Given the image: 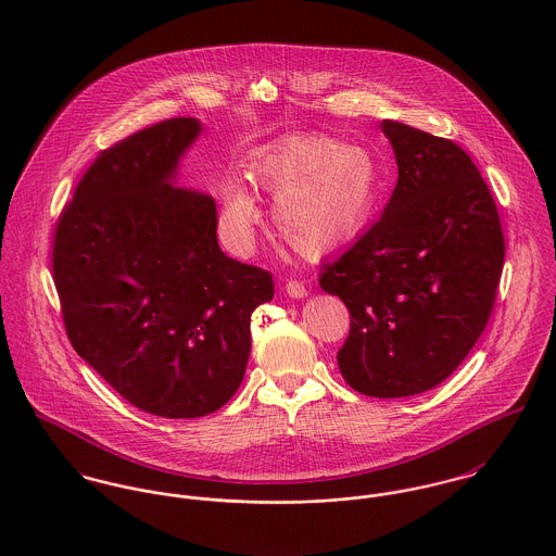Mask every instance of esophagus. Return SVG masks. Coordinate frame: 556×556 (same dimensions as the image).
Masks as SVG:
<instances>
[{
    "label": "esophagus",
    "instance_id": "34e87169",
    "mask_svg": "<svg viewBox=\"0 0 556 556\" xmlns=\"http://www.w3.org/2000/svg\"><path fill=\"white\" fill-rule=\"evenodd\" d=\"M285 291H287V295L293 298V300H302V298L308 295V289H306L302 282H298V280H289V282L285 285Z\"/></svg>",
    "mask_w": 556,
    "mask_h": 556
}]
</instances>
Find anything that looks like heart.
<instances>
[{
  "label": "heart",
  "instance_id": "heart-1",
  "mask_svg": "<svg viewBox=\"0 0 556 556\" xmlns=\"http://www.w3.org/2000/svg\"><path fill=\"white\" fill-rule=\"evenodd\" d=\"M250 177L271 199L278 236L302 256H323L357 238L383 199L377 159L327 135L276 141L250 160ZM261 210L243 181L220 192L218 229L225 243L248 254L256 243Z\"/></svg>",
  "mask_w": 556,
  "mask_h": 556
}]
</instances>
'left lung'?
Segmentation results:
<instances>
[{"label": "left lung", "instance_id": "8db88e82", "mask_svg": "<svg viewBox=\"0 0 556 556\" xmlns=\"http://www.w3.org/2000/svg\"><path fill=\"white\" fill-rule=\"evenodd\" d=\"M397 184L381 218L318 285L351 331L344 381L372 397L415 396L445 381L476 346L494 306L505 243L494 199L456 143L383 119Z\"/></svg>", "mask_w": 556, "mask_h": 556}]
</instances>
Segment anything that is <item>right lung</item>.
Wrapping results in <instances>:
<instances>
[{"label": "right lung", "mask_w": 556, "mask_h": 556, "mask_svg": "<svg viewBox=\"0 0 556 556\" xmlns=\"http://www.w3.org/2000/svg\"><path fill=\"white\" fill-rule=\"evenodd\" d=\"M199 135V119L175 117L104 150L53 243L75 351L119 396L166 419L231 400L250 355V315L274 298L269 271L220 250L214 199L177 186Z\"/></svg>", "instance_id": "right-lung-1"}]
</instances>
